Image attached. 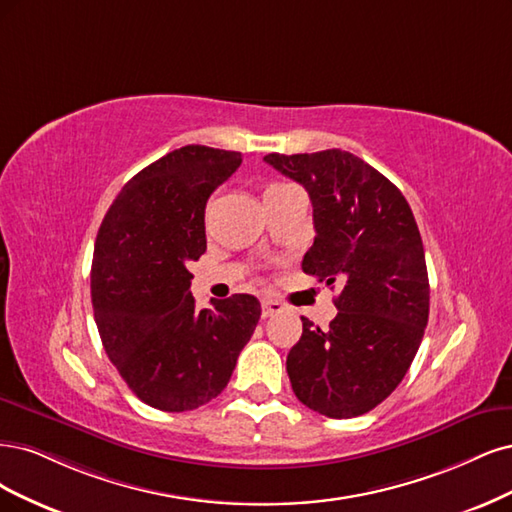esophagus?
Returning a JSON list of instances; mask_svg holds the SVG:
<instances>
[{
  "label": "esophagus",
  "mask_w": 512,
  "mask_h": 512,
  "mask_svg": "<svg viewBox=\"0 0 512 512\" xmlns=\"http://www.w3.org/2000/svg\"><path fill=\"white\" fill-rule=\"evenodd\" d=\"M283 310H285V304L278 302V300L266 298V300L261 302V317H263V319L274 317V315H278V312H283Z\"/></svg>",
  "instance_id": "1"
}]
</instances>
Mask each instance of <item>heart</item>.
<instances>
[{
  "label": "heart",
  "mask_w": 512,
  "mask_h": 512,
  "mask_svg": "<svg viewBox=\"0 0 512 512\" xmlns=\"http://www.w3.org/2000/svg\"><path fill=\"white\" fill-rule=\"evenodd\" d=\"M274 187H280V183H274V185H268V189H274ZM268 189H266V191H268Z\"/></svg>",
  "instance_id": "1"
}]
</instances>
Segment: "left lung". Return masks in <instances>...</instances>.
I'll return each mask as SVG.
<instances>
[{
  "mask_svg": "<svg viewBox=\"0 0 512 512\" xmlns=\"http://www.w3.org/2000/svg\"><path fill=\"white\" fill-rule=\"evenodd\" d=\"M263 161L310 195L317 236L302 270L342 285L325 332L302 317V338L287 355L293 393L329 419L359 417L402 383L430 317L417 221L402 191L353 153Z\"/></svg>",
  "mask_w": 512,
  "mask_h": 512,
  "instance_id": "1",
  "label": "left lung"
}]
</instances>
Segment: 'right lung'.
I'll list each match as a JSON object with an SVG mask.
<instances>
[{
    "mask_svg": "<svg viewBox=\"0 0 512 512\" xmlns=\"http://www.w3.org/2000/svg\"><path fill=\"white\" fill-rule=\"evenodd\" d=\"M242 163L236 151L189 144L138 172L100 225L91 266L104 351L138 398L183 412L227 387L261 317L255 295L197 310L187 261L206 253L210 193Z\"/></svg>",
    "mask_w": 512,
    "mask_h": 512,
    "instance_id": "add662e5",
    "label": "right lung"
}]
</instances>
